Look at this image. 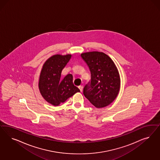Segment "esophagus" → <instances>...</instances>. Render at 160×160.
I'll list each match as a JSON object with an SVG mask.
<instances>
[{"label":"esophagus","mask_w":160,"mask_h":160,"mask_svg":"<svg viewBox=\"0 0 160 160\" xmlns=\"http://www.w3.org/2000/svg\"><path fill=\"white\" fill-rule=\"evenodd\" d=\"M78 88H79V89H80V91H81V92H82L83 91V87L82 86V85H80V86H79L78 87Z\"/></svg>","instance_id":"1"}]
</instances>
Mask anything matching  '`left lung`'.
Returning a JSON list of instances; mask_svg holds the SVG:
<instances>
[{
	"label": "left lung",
	"instance_id": "1",
	"mask_svg": "<svg viewBox=\"0 0 160 160\" xmlns=\"http://www.w3.org/2000/svg\"><path fill=\"white\" fill-rule=\"evenodd\" d=\"M81 55L91 72V81L83 88V95L97 108L108 106L119 91L120 77L117 68L103 52H89Z\"/></svg>",
	"mask_w": 160,
	"mask_h": 160
}]
</instances>
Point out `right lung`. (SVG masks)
Listing matches in <instances>:
<instances>
[{"label": "right lung", "instance_id": "right-lung-1", "mask_svg": "<svg viewBox=\"0 0 160 160\" xmlns=\"http://www.w3.org/2000/svg\"><path fill=\"white\" fill-rule=\"evenodd\" d=\"M71 58V55H55L44 63L42 69L39 89L42 96L48 102L58 106L64 102L75 93L80 92L73 83L72 74L61 79L62 69Z\"/></svg>", "mask_w": 160, "mask_h": 160}]
</instances>
